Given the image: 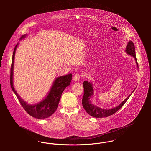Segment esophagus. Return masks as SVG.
I'll use <instances>...</instances> for the list:
<instances>
[{
	"label": "esophagus",
	"instance_id": "esophagus-1",
	"mask_svg": "<svg viewBox=\"0 0 151 151\" xmlns=\"http://www.w3.org/2000/svg\"><path fill=\"white\" fill-rule=\"evenodd\" d=\"M80 78V74L79 73H76L73 76V80L74 81H78Z\"/></svg>",
	"mask_w": 151,
	"mask_h": 151
}]
</instances>
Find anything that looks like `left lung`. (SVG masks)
I'll return each mask as SVG.
<instances>
[{"instance_id": "1", "label": "left lung", "mask_w": 151, "mask_h": 151, "mask_svg": "<svg viewBox=\"0 0 151 151\" xmlns=\"http://www.w3.org/2000/svg\"><path fill=\"white\" fill-rule=\"evenodd\" d=\"M126 52L128 55H129L134 58L137 65L138 67V63L137 61V58H136V55H135V46L132 41H130L129 42V43H127V45L126 46ZM83 86H84V96H83V98L82 99L83 106L89 115H91L92 117H96V118L106 117H108L109 116H111V115L113 114L114 113H115L116 112H117L125 104V103L129 98L131 93L134 91V90L129 96L123 102H122L119 106H117L116 108L106 109H102L99 107H98L92 104V102L90 100V98H91V96L93 93V88L92 84L90 82H88V81H85L84 82Z\"/></svg>"}]
</instances>
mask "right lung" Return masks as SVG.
<instances>
[{"instance_id":"add662e5","label":"right lung","mask_w":151,"mask_h":151,"mask_svg":"<svg viewBox=\"0 0 151 151\" xmlns=\"http://www.w3.org/2000/svg\"><path fill=\"white\" fill-rule=\"evenodd\" d=\"M26 35H22L20 40L25 37ZM18 46V43L16 45L12 58V62L10 70V86L13 91L14 92L17 98H18L20 103L21 104L24 109L32 117L37 119H45L52 116L54 112L56 110L62 92L65 88L70 84L72 74H68L63 76H60L56 78L47 96L42 100L41 102L36 105H29L25 101H24L18 93L16 92L13 86V68L14 61L16 48Z\"/></svg>"}]
</instances>
